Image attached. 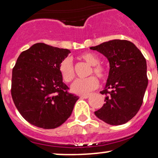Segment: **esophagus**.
I'll use <instances>...</instances> for the list:
<instances>
[{
    "label": "esophagus",
    "instance_id": "esophagus-1",
    "mask_svg": "<svg viewBox=\"0 0 158 158\" xmlns=\"http://www.w3.org/2000/svg\"><path fill=\"white\" fill-rule=\"evenodd\" d=\"M89 94H84V95H81L80 97L81 98H84V99H88V97H89Z\"/></svg>",
    "mask_w": 158,
    "mask_h": 158
}]
</instances>
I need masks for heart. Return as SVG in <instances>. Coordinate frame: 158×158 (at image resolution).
Returning a JSON list of instances; mask_svg holds the SVG:
<instances>
[{"mask_svg":"<svg viewBox=\"0 0 158 158\" xmlns=\"http://www.w3.org/2000/svg\"><path fill=\"white\" fill-rule=\"evenodd\" d=\"M79 59L91 65L89 74L94 73L100 80L106 81L108 77V71L104 65L99 64V57L90 52H85L79 56ZM59 71L63 81L67 83L71 82L75 78V71L73 61L70 58H65L59 63ZM99 81L94 76L86 79H78L72 85L71 90L77 94H85L89 93L97 88Z\"/></svg>","mask_w":158,"mask_h":158,"instance_id":"b5f03b06","label":"heart"}]
</instances>
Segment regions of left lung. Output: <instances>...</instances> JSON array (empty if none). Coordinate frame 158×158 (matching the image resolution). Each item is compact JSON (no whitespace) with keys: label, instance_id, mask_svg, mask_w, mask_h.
Masks as SVG:
<instances>
[{"label":"left lung","instance_id":"1","mask_svg":"<svg viewBox=\"0 0 158 158\" xmlns=\"http://www.w3.org/2000/svg\"><path fill=\"white\" fill-rule=\"evenodd\" d=\"M90 49L108 59L109 75L105 89V103L94 112L99 119L112 126L125 124L139 111L148 85L144 56L133 43L114 39Z\"/></svg>","mask_w":158,"mask_h":158}]
</instances>
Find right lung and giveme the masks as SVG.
Masks as SVG:
<instances>
[{"label":"right lung","mask_w":158,"mask_h":158,"mask_svg":"<svg viewBox=\"0 0 158 158\" xmlns=\"http://www.w3.org/2000/svg\"><path fill=\"white\" fill-rule=\"evenodd\" d=\"M70 51L44 43L20 54L12 69L11 94L21 115L33 126L56 128L71 115L78 96L69 93L59 65Z\"/></svg>","instance_id":"right-lung-1"}]
</instances>
